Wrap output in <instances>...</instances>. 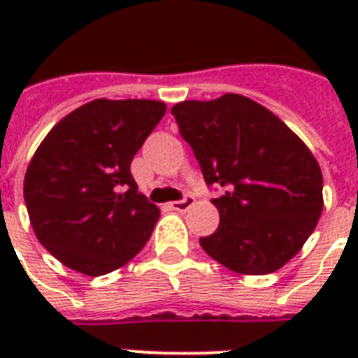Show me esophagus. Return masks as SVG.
<instances>
[{
    "label": "esophagus",
    "instance_id": "1",
    "mask_svg": "<svg viewBox=\"0 0 358 358\" xmlns=\"http://www.w3.org/2000/svg\"><path fill=\"white\" fill-rule=\"evenodd\" d=\"M194 197L192 195H186L184 199H180V201H172L171 203V209L172 210H178V213H184V210H187L192 205H194Z\"/></svg>",
    "mask_w": 358,
    "mask_h": 358
}]
</instances>
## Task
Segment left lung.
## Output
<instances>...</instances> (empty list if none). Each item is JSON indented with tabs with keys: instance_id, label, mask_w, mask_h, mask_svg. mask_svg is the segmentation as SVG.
Listing matches in <instances>:
<instances>
[{
	"instance_id": "1",
	"label": "left lung",
	"mask_w": 358,
	"mask_h": 358,
	"mask_svg": "<svg viewBox=\"0 0 358 358\" xmlns=\"http://www.w3.org/2000/svg\"><path fill=\"white\" fill-rule=\"evenodd\" d=\"M220 224L205 253L238 274H270L297 255L322 215V172L310 149L263 105L240 94L176 103Z\"/></svg>"
}]
</instances>
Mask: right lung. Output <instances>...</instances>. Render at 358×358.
Here are the masks:
<instances>
[{"mask_svg": "<svg viewBox=\"0 0 358 358\" xmlns=\"http://www.w3.org/2000/svg\"><path fill=\"white\" fill-rule=\"evenodd\" d=\"M166 105L153 99H94L53 126L24 176L36 238L86 276H101L138 255L159 207L138 192L130 164Z\"/></svg>", "mask_w": 358, "mask_h": 358, "instance_id": "1", "label": "right lung"}]
</instances>
